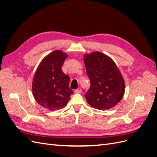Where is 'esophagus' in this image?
I'll return each mask as SVG.
<instances>
[{
	"instance_id": "obj_1",
	"label": "esophagus",
	"mask_w": 157,
	"mask_h": 157,
	"mask_svg": "<svg viewBox=\"0 0 157 157\" xmlns=\"http://www.w3.org/2000/svg\"><path fill=\"white\" fill-rule=\"evenodd\" d=\"M75 93H76V94H81L82 93V89L80 87H79V88H78L77 90H75Z\"/></svg>"
}]
</instances>
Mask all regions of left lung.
<instances>
[{"label":"left lung","instance_id":"left-lung-1","mask_svg":"<svg viewBox=\"0 0 157 157\" xmlns=\"http://www.w3.org/2000/svg\"><path fill=\"white\" fill-rule=\"evenodd\" d=\"M90 89L85 98L90 105L99 110L109 109L121 100L124 82L117 66L109 56L99 52L84 55Z\"/></svg>","mask_w":157,"mask_h":157}]
</instances>
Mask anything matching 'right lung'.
Masks as SVG:
<instances>
[{"instance_id":"obj_1","label":"right lung","mask_w":157,"mask_h":157,"mask_svg":"<svg viewBox=\"0 0 157 157\" xmlns=\"http://www.w3.org/2000/svg\"><path fill=\"white\" fill-rule=\"evenodd\" d=\"M67 57L62 51L55 50L40 62L33 82L34 97L40 105L55 111L65 106L74 92L70 89V77L62 70Z\"/></svg>"}]
</instances>
